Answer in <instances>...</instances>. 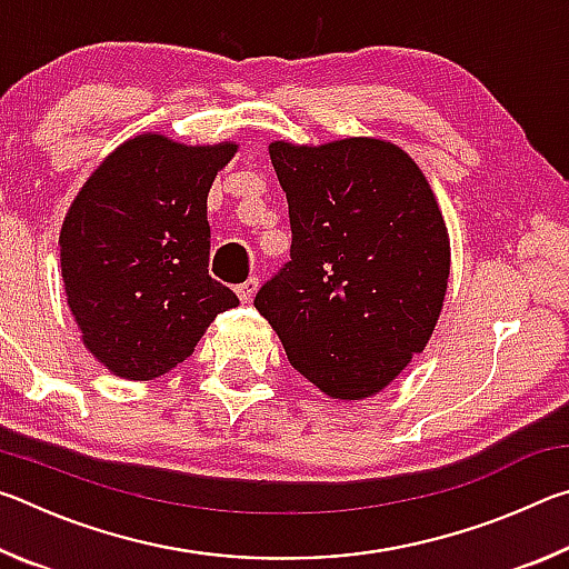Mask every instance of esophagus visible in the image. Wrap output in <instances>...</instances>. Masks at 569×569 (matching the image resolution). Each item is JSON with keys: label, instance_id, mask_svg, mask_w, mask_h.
Masks as SVG:
<instances>
[{"label": "esophagus", "instance_id": "1", "mask_svg": "<svg viewBox=\"0 0 569 569\" xmlns=\"http://www.w3.org/2000/svg\"><path fill=\"white\" fill-rule=\"evenodd\" d=\"M256 291H258V278H248V281L236 286V293H238V298H240V301H243V303L253 301Z\"/></svg>", "mask_w": 569, "mask_h": 569}]
</instances>
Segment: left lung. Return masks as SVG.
Wrapping results in <instances>:
<instances>
[{
    "label": "left lung",
    "instance_id": "8db88e82",
    "mask_svg": "<svg viewBox=\"0 0 569 569\" xmlns=\"http://www.w3.org/2000/svg\"><path fill=\"white\" fill-rule=\"evenodd\" d=\"M268 150L293 238L253 303L298 373L333 399L371 397L423 351L445 303L449 238L435 192L383 140Z\"/></svg>",
    "mask_w": 569,
    "mask_h": 569
}]
</instances>
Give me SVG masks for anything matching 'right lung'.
Instances as JSON below:
<instances>
[{
  "instance_id": "obj_1",
  "label": "right lung",
  "mask_w": 569,
  "mask_h": 569,
  "mask_svg": "<svg viewBox=\"0 0 569 569\" xmlns=\"http://www.w3.org/2000/svg\"><path fill=\"white\" fill-rule=\"evenodd\" d=\"M233 156V142L188 148L140 134L74 198L60 233L67 303L84 346L118 377H162L238 306L208 273V190Z\"/></svg>"
}]
</instances>
